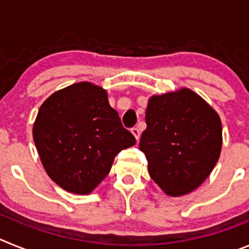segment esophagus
I'll return each instance as SVG.
<instances>
[{"instance_id":"1","label":"esophagus","mask_w":249,"mask_h":249,"mask_svg":"<svg viewBox=\"0 0 249 249\" xmlns=\"http://www.w3.org/2000/svg\"><path fill=\"white\" fill-rule=\"evenodd\" d=\"M131 132L132 133H133V136H135L136 137V140H140V137H141V131H140V128H137V127H133V128L131 129Z\"/></svg>"}]
</instances>
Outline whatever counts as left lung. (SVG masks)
Returning a JSON list of instances; mask_svg holds the SVG:
<instances>
[{
    "label": "left lung",
    "instance_id": "8db88e82",
    "mask_svg": "<svg viewBox=\"0 0 249 249\" xmlns=\"http://www.w3.org/2000/svg\"><path fill=\"white\" fill-rule=\"evenodd\" d=\"M146 123L140 149L152 179L173 197L201 186L222 148V124L214 109L197 93L182 89L149 98Z\"/></svg>",
    "mask_w": 249,
    "mask_h": 249
}]
</instances>
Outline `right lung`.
Listing matches in <instances>:
<instances>
[{"instance_id":"right-lung-1","label":"right lung","mask_w":249,"mask_h":249,"mask_svg":"<svg viewBox=\"0 0 249 249\" xmlns=\"http://www.w3.org/2000/svg\"><path fill=\"white\" fill-rule=\"evenodd\" d=\"M34 141L51 179L77 195L91 193L109 173L118 152L136 143L109 106L107 92L89 82L68 86L43 102Z\"/></svg>"}]
</instances>
